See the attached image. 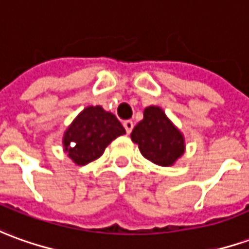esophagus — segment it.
<instances>
[{"label":"esophagus","mask_w":249,"mask_h":249,"mask_svg":"<svg viewBox=\"0 0 249 249\" xmlns=\"http://www.w3.org/2000/svg\"><path fill=\"white\" fill-rule=\"evenodd\" d=\"M123 125H124L125 130H126V133L129 135L130 132H132V129H133V123L130 121V120H125L124 123H123Z\"/></svg>","instance_id":"esophagus-1"}]
</instances>
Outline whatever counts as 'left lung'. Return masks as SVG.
Listing matches in <instances>:
<instances>
[{"mask_svg": "<svg viewBox=\"0 0 249 249\" xmlns=\"http://www.w3.org/2000/svg\"><path fill=\"white\" fill-rule=\"evenodd\" d=\"M142 155L158 166L168 167L185 152V139L159 107L144 109V119L130 133Z\"/></svg>", "mask_w": 249, "mask_h": 249, "instance_id": "8db88e82", "label": "left lung"}]
</instances>
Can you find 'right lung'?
<instances>
[{
  "label": "right lung",
  "instance_id": "add662e5",
  "mask_svg": "<svg viewBox=\"0 0 249 249\" xmlns=\"http://www.w3.org/2000/svg\"><path fill=\"white\" fill-rule=\"evenodd\" d=\"M124 133V126L113 113L101 107H88L64 132V151L78 166H85L98 159L107 145Z\"/></svg>",
  "mask_w": 249,
  "mask_h": 249
}]
</instances>
